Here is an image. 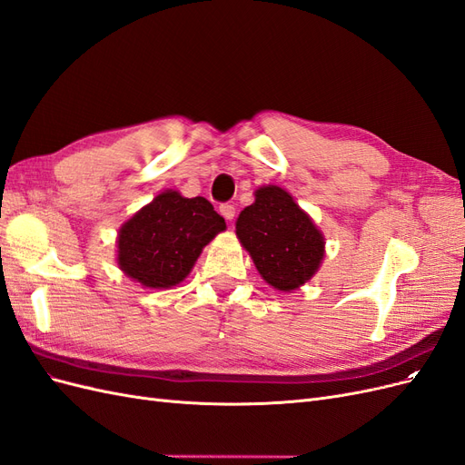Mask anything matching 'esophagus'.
Here are the masks:
<instances>
[{
  "label": "esophagus",
  "instance_id": "34e87169",
  "mask_svg": "<svg viewBox=\"0 0 465 465\" xmlns=\"http://www.w3.org/2000/svg\"><path fill=\"white\" fill-rule=\"evenodd\" d=\"M219 211H221V215H223L224 219H227V221H232V219H234V213H236L234 205L224 203V205H221V207H219Z\"/></svg>",
  "mask_w": 465,
  "mask_h": 465
}]
</instances>
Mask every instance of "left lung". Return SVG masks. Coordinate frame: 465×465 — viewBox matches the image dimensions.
<instances>
[{"label": "left lung", "instance_id": "8db88e82", "mask_svg": "<svg viewBox=\"0 0 465 465\" xmlns=\"http://www.w3.org/2000/svg\"><path fill=\"white\" fill-rule=\"evenodd\" d=\"M236 238L267 285L292 292L311 281L326 256V238L312 217L273 184L254 192L236 219Z\"/></svg>", "mask_w": 465, "mask_h": 465}]
</instances>
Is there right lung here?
Masks as SVG:
<instances>
[{"mask_svg":"<svg viewBox=\"0 0 465 465\" xmlns=\"http://www.w3.org/2000/svg\"><path fill=\"white\" fill-rule=\"evenodd\" d=\"M224 229L227 223L202 195L184 198L178 190H164L120 227L116 263L145 289H173Z\"/></svg>","mask_w":465,"mask_h":465,"instance_id":"obj_1","label":"right lung"}]
</instances>
